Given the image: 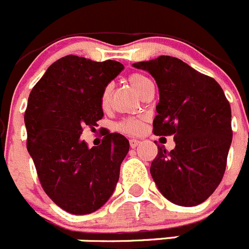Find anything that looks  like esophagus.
Wrapping results in <instances>:
<instances>
[{
  "label": "esophagus",
  "mask_w": 249,
  "mask_h": 249,
  "mask_svg": "<svg viewBox=\"0 0 249 249\" xmlns=\"http://www.w3.org/2000/svg\"><path fill=\"white\" fill-rule=\"evenodd\" d=\"M141 141L138 140H129V146H131V148H136V147L140 146Z\"/></svg>",
  "instance_id": "34e87169"
}]
</instances>
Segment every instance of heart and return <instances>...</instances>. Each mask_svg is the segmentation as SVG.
I'll use <instances>...</instances> for the list:
<instances>
[{"instance_id": "b5f03b06", "label": "heart", "mask_w": 249, "mask_h": 249, "mask_svg": "<svg viewBox=\"0 0 249 249\" xmlns=\"http://www.w3.org/2000/svg\"><path fill=\"white\" fill-rule=\"evenodd\" d=\"M128 82L140 96H142L147 89V87L152 85L151 81L147 77L140 73L131 74L128 77ZM111 92L112 85H106L105 89H102V93H101V105H102V107H107L109 105ZM118 129L124 132V133H128V135H140L144 129V121L142 118L137 117H127L118 123Z\"/></svg>"}]
</instances>
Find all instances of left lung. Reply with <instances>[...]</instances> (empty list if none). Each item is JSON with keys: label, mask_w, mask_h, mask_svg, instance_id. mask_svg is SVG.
<instances>
[{"label": "left lung", "mask_w": 249, "mask_h": 249, "mask_svg": "<svg viewBox=\"0 0 249 249\" xmlns=\"http://www.w3.org/2000/svg\"><path fill=\"white\" fill-rule=\"evenodd\" d=\"M133 67L148 71L158 86L153 133L175 136L171 152L158 146L152 178L172 203L197 206L214 192L226 171L232 142L230 102L214 78L176 57L160 56Z\"/></svg>", "instance_id": "8db88e82"}]
</instances>
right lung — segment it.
<instances>
[{
	"instance_id": "add662e5",
	"label": "right lung",
	"mask_w": 249,
	"mask_h": 249,
	"mask_svg": "<svg viewBox=\"0 0 249 249\" xmlns=\"http://www.w3.org/2000/svg\"><path fill=\"white\" fill-rule=\"evenodd\" d=\"M123 70L107 59L59 58L35 85L25 112L27 149L43 191L72 214L97 211L112 196L129 142L107 131L100 146L89 148L83 128L103 117L101 93Z\"/></svg>"
}]
</instances>
